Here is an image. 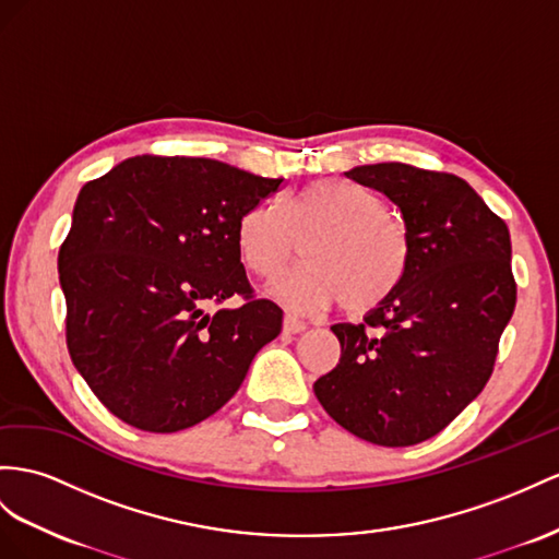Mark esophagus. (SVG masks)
I'll list each match as a JSON object with an SVG mask.
<instances>
[{
  "mask_svg": "<svg viewBox=\"0 0 559 559\" xmlns=\"http://www.w3.org/2000/svg\"><path fill=\"white\" fill-rule=\"evenodd\" d=\"M283 331L285 333H302V331H307V323L305 321H299L297 317H293V313H285V319H283Z\"/></svg>",
  "mask_w": 559,
  "mask_h": 559,
  "instance_id": "34e87169",
  "label": "esophagus"
}]
</instances>
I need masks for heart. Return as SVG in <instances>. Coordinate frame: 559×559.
<instances>
[{
	"label": "heart",
	"instance_id": "heart-1",
	"mask_svg": "<svg viewBox=\"0 0 559 559\" xmlns=\"http://www.w3.org/2000/svg\"><path fill=\"white\" fill-rule=\"evenodd\" d=\"M305 238V264L271 283V293L295 311H323L340 299L366 313L390 299L411 264L404 222L359 183L319 179L302 191L250 207L236 242L250 274L271 278L290 264Z\"/></svg>",
	"mask_w": 559,
	"mask_h": 559
}]
</instances>
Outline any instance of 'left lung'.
I'll use <instances>...</instances> for the list:
<instances>
[{
    "instance_id": "1",
    "label": "left lung",
    "mask_w": 559,
    "mask_h": 559,
    "mask_svg": "<svg viewBox=\"0 0 559 559\" xmlns=\"http://www.w3.org/2000/svg\"><path fill=\"white\" fill-rule=\"evenodd\" d=\"M402 210L411 264L364 323H335L340 364L313 382L337 425L378 447L439 435L489 382L518 302L510 231L472 186L404 163L345 171Z\"/></svg>"
}]
</instances>
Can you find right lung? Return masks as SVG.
<instances>
[{"instance_id":"obj_1","label":"right lung","mask_w":559,"mask_h":559,"mask_svg":"<svg viewBox=\"0 0 559 559\" xmlns=\"http://www.w3.org/2000/svg\"><path fill=\"white\" fill-rule=\"evenodd\" d=\"M210 157L136 155L82 186L59 252L66 340L112 416L179 432L217 413L283 311L254 297L240 264L242 214L278 191ZM243 302L207 314V304Z\"/></svg>"}]
</instances>
